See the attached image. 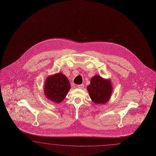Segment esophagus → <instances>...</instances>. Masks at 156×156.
I'll use <instances>...</instances> for the list:
<instances>
[{
  "label": "esophagus",
  "mask_w": 156,
  "mask_h": 156,
  "mask_svg": "<svg viewBox=\"0 0 156 156\" xmlns=\"http://www.w3.org/2000/svg\"><path fill=\"white\" fill-rule=\"evenodd\" d=\"M77 87H78V88H79V89H83V88L84 87V84H79V85H78V86H77Z\"/></svg>",
  "instance_id": "obj_1"
}]
</instances>
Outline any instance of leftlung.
I'll list each match as a JSON object with an SVG mask.
<instances>
[{
    "mask_svg": "<svg viewBox=\"0 0 156 156\" xmlns=\"http://www.w3.org/2000/svg\"><path fill=\"white\" fill-rule=\"evenodd\" d=\"M112 89L110 80H104L98 75L93 76L90 84L87 86L90 97L93 102L97 104H105L108 101Z\"/></svg>",
    "mask_w": 156,
    "mask_h": 156,
    "instance_id": "8db88e82",
    "label": "left lung"
}]
</instances>
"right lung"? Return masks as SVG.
<instances>
[{
  "instance_id": "add662e5",
  "label": "right lung",
  "mask_w": 156,
  "mask_h": 156,
  "mask_svg": "<svg viewBox=\"0 0 156 156\" xmlns=\"http://www.w3.org/2000/svg\"><path fill=\"white\" fill-rule=\"evenodd\" d=\"M44 89L48 99L58 103L66 96L70 89V84L67 77L59 73L46 78Z\"/></svg>"
}]
</instances>
